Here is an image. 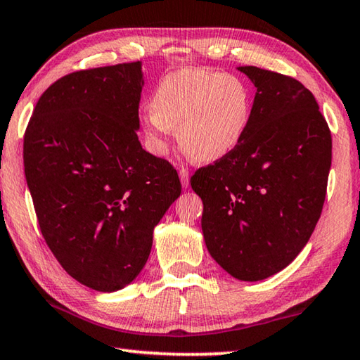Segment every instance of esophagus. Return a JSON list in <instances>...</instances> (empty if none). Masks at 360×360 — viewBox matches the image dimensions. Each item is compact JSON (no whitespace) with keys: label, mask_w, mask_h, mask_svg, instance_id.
I'll list each match as a JSON object with an SVG mask.
<instances>
[{"label":"esophagus","mask_w":360,"mask_h":360,"mask_svg":"<svg viewBox=\"0 0 360 360\" xmlns=\"http://www.w3.org/2000/svg\"><path fill=\"white\" fill-rule=\"evenodd\" d=\"M179 175H180V180H181V185H184V188L190 186V170L185 169V167H181Z\"/></svg>","instance_id":"34e87169"}]
</instances>
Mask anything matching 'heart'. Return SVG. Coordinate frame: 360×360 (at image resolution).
<instances>
[{
	"instance_id": "b5f03b06",
	"label": "heart",
	"mask_w": 360,
	"mask_h": 360,
	"mask_svg": "<svg viewBox=\"0 0 360 360\" xmlns=\"http://www.w3.org/2000/svg\"><path fill=\"white\" fill-rule=\"evenodd\" d=\"M251 118V94L236 75L217 71L167 74L151 96L143 131L156 153H166L170 129L181 150L200 162L217 161L236 148Z\"/></svg>"
}]
</instances>
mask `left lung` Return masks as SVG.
I'll return each instance as SVG.
<instances>
[{"label": "left lung", "mask_w": 360, "mask_h": 360, "mask_svg": "<svg viewBox=\"0 0 360 360\" xmlns=\"http://www.w3.org/2000/svg\"><path fill=\"white\" fill-rule=\"evenodd\" d=\"M256 86L240 142L191 176L202 199L207 250L234 278L259 281L289 266L323 212L332 136L313 93L289 75L240 66Z\"/></svg>", "instance_id": "left-lung-1"}]
</instances>
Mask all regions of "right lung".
Segmentation results:
<instances>
[{
	"mask_svg": "<svg viewBox=\"0 0 360 360\" xmlns=\"http://www.w3.org/2000/svg\"><path fill=\"white\" fill-rule=\"evenodd\" d=\"M141 61L53 82L23 137L25 176L47 247L94 291L112 292L147 262L153 229L181 184L137 137Z\"/></svg>",
	"mask_w": 360,
	"mask_h": 360,
	"instance_id": "right-lung-1",
	"label": "right lung"
}]
</instances>
